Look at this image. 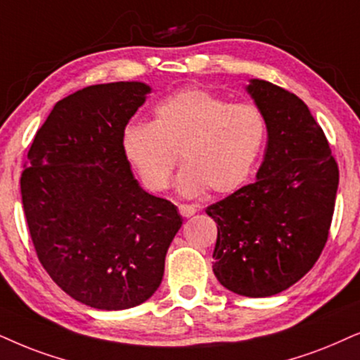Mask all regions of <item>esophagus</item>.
<instances>
[{
  "mask_svg": "<svg viewBox=\"0 0 360 360\" xmlns=\"http://www.w3.org/2000/svg\"><path fill=\"white\" fill-rule=\"evenodd\" d=\"M179 212L183 217H191L195 214V207L189 206V204H179Z\"/></svg>",
  "mask_w": 360,
  "mask_h": 360,
  "instance_id": "esophagus-1",
  "label": "esophagus"
}]
</instances>
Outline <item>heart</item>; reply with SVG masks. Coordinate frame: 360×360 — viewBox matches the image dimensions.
Segmentation results:
<instances>
[{"instance_id":"b5f03b06","label":"heart","mask_w":360,"mask_h":360,"mask_svg":"<svg viewBox=\"0 0 360 360\" xmlns=\"http://www.w3.org/2000/svg\"><path fill=\"white\" fill-rule=\"evenodd\" d=\"M266 138V117L256 104L229 103L209 89L191 88L159 103L153 122H129L121 146L151 191L171 184L179 153L186 165L177 174V191L198 198L209 188L229 194L248 183Z\"/></svg>"}]
</instances>
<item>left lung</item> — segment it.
Returning a JSON list of instances; mask_svg holds the SVG:
<instances>
[{
    "label": "left lung",
    "mask_w": 360,
    "mask_h": 360,
    "mask_svg": "<svg viewBox=\"0 0 360 360\" xmlns=\"http://www.w3.org/2000/svg\"><path fill=\"white\" fill-rule=\"evenodd\" d=\"M267 122L256 183L206 212L217 224L212 271L226 289L269 297L312 269L334 214L339 169L302 99L264 79L245 86Z\"/></svg>",
    "instance_id": "left-lung-1"
}]
</instances>
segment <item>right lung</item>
I'll use <instances>...</instances> for the list:
<instances>
[{
    "label": "right lung",
    "mask_w": 360,
    "mask_h": 360,
    "mask_svg": "<svg viewBox=\"0 0 360 360\" xmlns=\"http://www.w3.org/2000/svg\"><path fill=\"white\" fill-rule=\"evenodd\" d=\"M151 88L94 84L54 104L28 151L21 202L39 262L76 301L122 311L148 301L183 217L141 188L121 136Z\"/></svg>",
    "instance_id": "add662e5"
}]
</instances>
